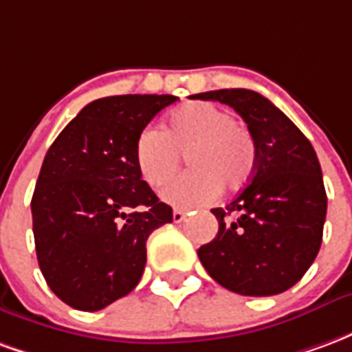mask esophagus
Wrapping results in <instances>:
<instances>
[{"label": "esophagus", "mask_w": 352, "mask_h": 352, "mask_svg": "<svg viewBox=\"0 0 352 352\" xmlns=\"http://www.w3.org/2000/svg\"><path fill=\"white\" fill-rule=\"evenodd\" d=\"M184 217H186V211H183V209H173V221L183 222Z\"/></svg>", "instance_id": "34e87169"}]
</instances>
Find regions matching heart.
<instances>
[{"label": "heart", "instance_id": "heart-1", "mask_svg": "<svg viewBox=\"0 0 352 352\" xmlns=\"http://www.w3.org/2000/svg\"><path fill=\"white\" fill-rule=\"evenodd\" d=\"M181 154H186L192 169L162 190L168 204L181 207L211 201L221 184L226 190L241 188L256 164V146L249 130L228 111L206 101H192L171 111L164 133L145 128L133 145L135 168L153 188L175 175Z\"/></svg>", "mask_w": 352, "mask_h": 352}]
</instances>
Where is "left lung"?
I'll return each mask as SVG.
<instances>
[{"label": "left lung", "mask_w": 352, "mask_h": 352, "mask_svg": "<svg viewBox=\"0 0 352 352\" xmlns=\"http://www.w3.org/2000/svg\"><path fill=\"white\" fill-rule=\"evenodd\" d=\"M241 116L256 146L249 184L226 209H211L219 234L198 256L221 287L273 296L294 287L322 243L326 190L309 139L264 96L245 88L196 94ZM238 217L232 221L229 214Z\"/></svg>", "instance_id": "obj_1"}]
</instances>
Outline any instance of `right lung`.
Instances as JSON below:
<instances>
[{
  "mask_svg": "<svg viewBox=\"0 0 352 352\" xmlns=\"http://www.w3.org/2000/svg\"><path fill=\"white\" fill-rule=\"evenodd\" d=\"M177 96L101 98L54 139L32 198L37 262L73 309L100 311L138 287L151 232L173 211L141 179L139 131Z\"/></svg>",
  "mask_w": 352,
  "mask_h": 352,
  "instance_id": "obj_1",
  "label": "right lung"
}]
</instances>
